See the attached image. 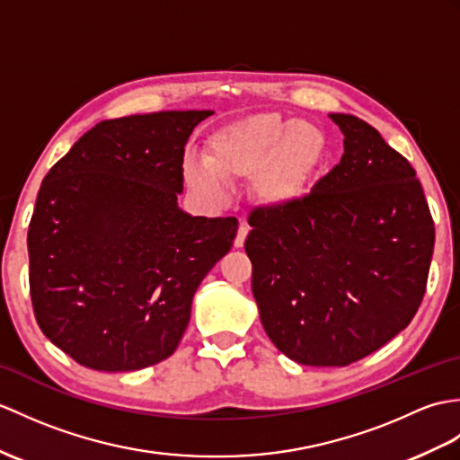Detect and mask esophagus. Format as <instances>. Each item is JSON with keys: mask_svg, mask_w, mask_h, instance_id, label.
Masks as SVG:
<instances>
[{"mask_svg": "<svg viewBox=\"0 0 460 460\" xmlns=\"http://www.w3.org/2000/svg\"><path fill=\"white\" fill-rule=\"evenodd\" d=\"M247 234H249V226L247 223H241L239 226V231H237V237H234V247H243L244 244V239H247Z\"/></svg>", "mask_w": 460, "mask_h": 460, "instance_id": "esophagus-1", "label": "esophagus"}]
</instances>
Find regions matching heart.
<instances>
[{
	"mask_svg": "<svg viewBox=\"0 0 460 460\" xmlns=\"http://www.w3.org/2000/svg\"><path fill=\"white\" fill-rule=\"evenodd\" d=\"M323 133L314 123L276 113H256L209 138L206 163L184 160L186 184L211 201L227 198L223 180L256 176V190L270 204H288L304 190L323 155Z\"/></svg>",
	"mask_w": 460,
	"mask_h": 460,
	"instance_id": "1",
	"label": "heart"
}]
</instances>
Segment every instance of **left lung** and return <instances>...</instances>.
Instances as JSON below:
<instances>
[{"instance_id": "1", "label": "left lung", "mask_w": 460, "mask_h": 460, "mask_svg": "<svg viewBox=\"0 0 460 460\" xmlns=\"http://www.w3.org/2000/svg\"><path fill=\"white\" fill-rule=\"evenodd\" d=\"M329 117L341 163L302 199L251 211L244 241L266 335L307 367H347L408 327L435 244L408 160L358 117Z\"/></svg>"}]
</instances>
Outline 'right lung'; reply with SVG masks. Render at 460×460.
<instances>
[{"instance_id":"add662e5","label":"right lung","mask_w":460,"mask_h":460,"mask_svg":"<svg viewBox=\"0 0 460 460\" xmlns=\"http://www.w3.org/2000/svg\"><path fill=\"white\" fill-rule=\"evenodd\" d=\"M213 111L102 121L49 170L29 223V288L42 333L82 367L168 358L199 282L233 247L234 217L178 208L184 146Z\"/></svg>"}]
</instances>
